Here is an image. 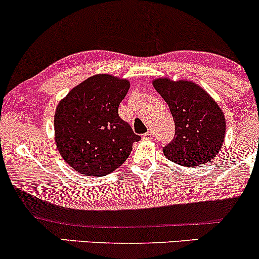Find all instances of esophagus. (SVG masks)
<instances>
[{
  "instance_id": "1",
  "label": "esophagus",
  "mask_w": 259,
  "mask_h": 259,
  "mask_svg": "<svg viewBox=\"0 0 259 259\" xmlns=\"http://www.w3.org/2000/svg\"><path fill=\"white\" fill-rule=\"evenodd\" d=\"M143 139H145V140H151V139H153V133L150 130V132L145 133V134L143 135Z\"/></svg>"
}]
</instances>
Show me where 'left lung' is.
I'll use <instances>...</instances> for the list:
<instances>
[{"label":"left lung","instance_id":"1","mask_svg":"<svg viewBox=\"0 0 259 259\" xmlns=\"http://www.w3.org/2000/svg\"><path fill=\"white\" fill-rule=\"evenodd\" d=\"M161 97L168 104L175 121V138L163 147L169 161L184 167L211 162L225 139L224 113L203 88L189 81H153Z\"/></svg>","mask_w":259,"mask_h":259}]
</instances>
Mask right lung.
Returning <instances> with one entry per match:
<instances>
[{"label": "right lung", "mask_w": 259, "mask_h": 259, "mask_svg": "<svg viewBox=\"0 0 259 259\" xmlns=\"http://www.w3.org/2000/svg\"><path fill=\"white\" fill-rule=\"evenodd\" d=\"M130 83L95 75L70 91L56 107L54 129L59 152L73 169L104 176L126 161L141 136L118 114Z\"/></svg>", "instance_id": "1"}]
</instances>
